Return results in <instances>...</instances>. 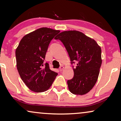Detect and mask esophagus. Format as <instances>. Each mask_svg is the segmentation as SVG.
Masks as SVG:
<instances>
[{
	"instance_id": "1",
	"label": "esophagus",
	"mask_w": 121,
	"mask_h": 121,
	"mask_svg": "<svg viewBox=\"0 0 121 121\" xmlns=\"http://www.w3.org/2000/svg\"><path fill=\"white\" fill-rule=\"evenodd\" d=\"M64 66H63V65H61V66L60 67V69H59V70H60V71H62V70H63V69H64Z\"/></svg>"
}]
</instances>
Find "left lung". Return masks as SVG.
<instances>
[{
  "label": "left lung",
  "mask_w": 121,
  "mask_h": 121,
  "mask_svg": "<svg viewBox=\"0 0 121 121\" xmlns=\"http://www.w3.org/2000/svg\"><path fill=\"white\" fill-rule=\"evenodd\" d=\"M55 39L63 43L71 63L77 62L74 77L68 80L69 91L76 95L87 93L98 80L102 64L101 48L96 41L78 30H66Z\"/></svg>",
  "instance_id": "left-lung-1"
}]
</instances>
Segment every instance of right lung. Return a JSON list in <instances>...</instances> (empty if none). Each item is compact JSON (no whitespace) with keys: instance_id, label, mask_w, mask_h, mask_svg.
Returning <instances> with one entry per match:
<instances>
[{"instance_id":"add662e5","label":"right lung","mask_w":121,"mask_h":121,"mask_svg":"<svg viewBox=\"0 0 121 121\" xmlns=\"http://www.w3.org/2000/svg\"><path fill=\"white\" fill-rule=\"evenodd\" d=\"M60 32L46 27L37 29L26 35L16 49L19 74L26 86L34 92L49 89L57 76L44 61L50 42Z\"/></svg>"}]
</instances>
